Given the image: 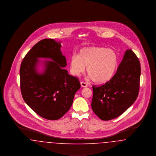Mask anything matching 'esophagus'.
Returning a JSON list of instances; mask_svg holds the SVG:
<instances>
[{"mask_svg":"<svg viewBox=\"0 0 156 156\" xmlns=\"http://www.w3.org/2000/svg\"><path fill=\"white\" fill-rule=\"evenodd\" d=\"M81 85L82 87H87L88 86V85L85 82H81Z\"/></svg>","mask_w":156,"mask_h":156,"instance_id":"1","label":"esophagus"}]
</instances>
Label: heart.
<instances>
[{"label": "heart", "instance_id": "b5f03b06", "mask_svg": "<svg viewBox=\"0 0 156 156\" xmlns=\"http://www.w3.org/2000/svg\"><path fill=\"white\" fill-rule=\"evenodd\" d=\"M118 64V57L113 49L91 46L81 48L78 55L73 54L69 59V70L79 76L85 70L94 82L102 83L114 75Z\"/></svg>", "mask_w": 156, "mask_h": 156}]
</instances>
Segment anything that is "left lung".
I'll return each mask as SVG.
<instances>
[{"instance_id":"1","label":"left lung","mask_w":156,"mask_h":156,"mask_svg":"<svg viewBox=\"0 0 156 156\" xmlns=\"http://www.w3.org/2000/svg\"><path fill=\"white\" fill-rule=\"evenodd\" d=\"M140 61L131 50H127L117 71L101 86H93L91 107L102 120L118 118L133 104L139 90Z\"/></svg>"}]
</instances>
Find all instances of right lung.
Wrapping results in <instances>:
<instances>
[{
    "label": "right lung",
    "mask_w": 156,
    "mask_h": 156,
    "mask_svg": "<svg viewBox=\"0 0 156 156\" xmlns=\"http://www.w3.org/2000/svg\"><path fill=\"white\" fill-rule=\"evenodd\" d=\"M61 42L43 39L34 45L23 59L20 69L23 98L31 109L48 120H58L71 108L79 80L63 68L66 58L61 51ZM50 59L41 61L38 58ZM41 63L44 70L38 71Z\"/></svg>",
    "instance_id": "add662e5"
}]
</instances>
